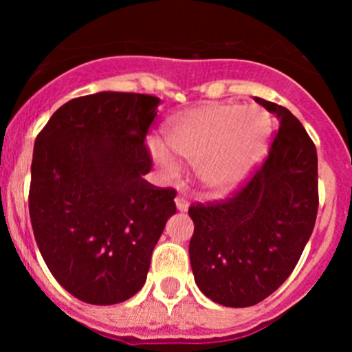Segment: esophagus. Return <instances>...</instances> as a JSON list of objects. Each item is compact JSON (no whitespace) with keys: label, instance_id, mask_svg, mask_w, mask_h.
Returning <instances> with one entry per match:
<instances>
[{"label":"esophagus","instance_id":"esophagus-1","mask_svg":"<svg viewBox=\"0 0 352 352\" xmlns=\"http://www.w3.org/2000/svg\"><path fill=\"white\" fill-rule=\"evenodd\" d=\"M188 206H190V204H188V201H186L185 197H182V195L176 197V208H178V211H186Z\"/></svg>","mask_w":352,"mask_h":352}]
</instances>
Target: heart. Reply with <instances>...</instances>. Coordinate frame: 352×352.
<instances>
[{
	"mask_svg": "<svg viewBox=\"0 0 352 352\" xmlns=\"http://www.w3.org/2000/svg\"><path fill=\"white\" fill-rule=\"evenodd\" d=\"M272 121L259 107L208 104L174 116L164 130L167 148L178 158L197 164V178L206 192L222 197L238 190L268 149ZM149 153L164 176L179 166L164 146Z\"/></svg>",
	"mask_w": 352,
	"mask_h": 352,
	"instance_id": "heart-1",
	"label": "heart"
}]
</instances>
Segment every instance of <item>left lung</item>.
Segmentation results:
<instances>
[{
  "label": "left lung",
  "instance_id": "1",
  "mask_svg": "<svg viewBox=\"0 0 352 352\" xmlns=\"http://www.w3.org/2000/svg\"><path fill=\"white\" fill-rule=\"evenodd\" d=\"M256 102L278 120L268 158L232 197L188 210L195 284L204 296L232 309L259 303L287 280L319 206L312 139L289 109Z\"/></svg>",
  "mask_w": 352,
  "mask_h": 352
}]
</instances>
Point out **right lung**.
Here are the masks:
<instances>
[{
	"mask_svg": "<svg viewBox=\"0 0 352 352\" xmlns=\"http://www.w3.org/2000/svg\"><path fill=\"white\" fill-rule=\"evenodd\" d=\"M160 98L100 91L61 105L36 135L30 219L52 276L84 303L141 291L151 254L176 213L173 188L144 179V144Z\"/></svg>",
	"mask_w": 352,
	"mask_h": 352,
	"instance_id": "1",
	"label": "right lung"
}]
</instances>
